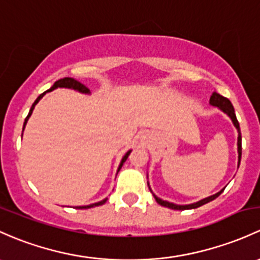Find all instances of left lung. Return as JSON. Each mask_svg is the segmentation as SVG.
Here are the masks:
<instances>
[{"mask_svg":"<svg viewBox=\"0 0 260 260\" xmlns=\"http://www.w3.org/2000/svg\"><path fill=\"white\" fill-rule=\"evenodd\" d=\"M210 105L215 106V107H219L222 109L223 112H225L226 114H228L229 117L232 118V121H233L234 125L237 127V129H238V153H239V163H240V158H242V135H240V128H239V122L238 119H237L236 117V112H234V108H233V105L231 103V101L228 100V98L223 97V95H220L219 93H213L210 95ZM239 166V165H238ZM152 192V190H151ZM223 190H220V192H218L217 194L214 196H210L208 198H204L202 199V201L197 202V203H193V204H188V206H177V204H173V203H169V202L167 201H163V199L158 198L157 196H154L155 201H157L158 204H160V206L163 207H168V208L171 209H177V210H184V209H194V208H198V207L203 206V204L208 203V202L213 201V199H215L217 197H219L222 194Z\"/></svg>","mask_w":260,"mask_h":260,"instance_id":"left-lung-1","label":"left lung"}]
</instances>
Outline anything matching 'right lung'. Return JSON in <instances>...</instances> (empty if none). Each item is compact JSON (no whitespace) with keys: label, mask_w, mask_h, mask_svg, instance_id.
<instances>
[{"label":"right lung","mask_w":260,"mask_h":260,"mask_svg":"<svg viewBox=\"0 0 260 260\" xmlns=\"http://www.w3.org/2000/svg\"><path fill=\"white\" fill-rule=\"evenodd\" d=\"M57 87H67V88H73V89H77V91H80V92H83V93H88V92H89V89L87 88V87L84 86V84H82L81 82H78L77 80H75V78H71V77H64V78H61V80L56 81V82H54V84H53V86H52L51 88L48 89V92L52 91V89L57 88ZM43 94H45V93H42V94H40V95H38V97H37V100L35 101V103H34V105H32L31 109H29V113H28V116H27V117H26V119H24V124H23V128H24V125H26V122H27V119H28V118H29V116H31V113H32V111H34L35 106L37 105V102H38V101L41 100V98H42V95H43ZM129 153H131V151H128L127 153H125V155H124V157L122 158V162H121V165H119V168H118V171H119V169L122 168L123 163L125 162V159H127V158H128V155H129ZM106 202H107V198H106V199H103L102 202H98V203L91 204V206H86V207H77V208H78V209H87V208H92V207H98V206H102V204H105Z\"/></svg>","instance_id":"right-lung-1"}]
</instances>
